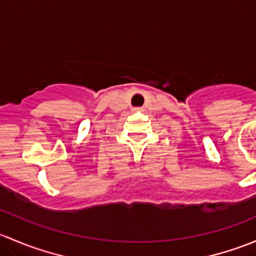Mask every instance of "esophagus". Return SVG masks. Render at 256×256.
<instances>
[{"mask_svg": "<svg viewBox=\"0 0 256 256\" xmlns=\"http://www.w3.org/2000/svg\"><path fill=\"white\" fill-rule=\"evenodd\" d=\"M134 112H144V109L142 108H135V109H134Z\"/></svg>", "mask_w": 256, "mask_h": 256, "instance_id": "esophagus-1", "label": "esophagus"}]
</instances>
